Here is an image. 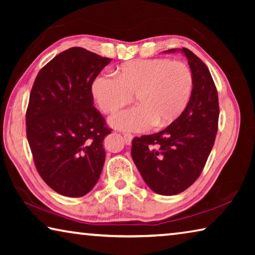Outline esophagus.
<instances>
[{"mask_svg": "<svg viewBox=\"0 0 255 255\" xmlns=\"http://www.w3.org/2000/svg\"><path fill=\"white\" fill-rule=\"evenodd\" d=\"M124 140H125V143H126L127 145H130L131 144V140H132V135H131V133H128V132L124 133Z\"/></svg>", "mask_w": 255, "mask_h": 255, "instance_id": "1", "label": "esophagus"}]
</instances>
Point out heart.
Wrapping results in <instances>:
<instances>
[{"instance_id":"b5f03b06","label":"heart","mask_w":255,"mask_h":255,"mask_svg":"<svg viewBox=\"0 0 255 255\" xmlns=\"http://www.w3.org/2000/svg\"><path fill=\"white\" fill-rule=\"evenodd\" d=\"M192 91L191 68L169 58L127 62L117 67L115 77L100 75L91 86L94 101L105 114H116L133 97L136 107L110 118L112 127L130 131L174 123L188 107Z\"/></svg>"}]
</instances>
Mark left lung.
I'll return each mask as SVG.
<instances>
[{
	"instance_id": "left-lung-1",
	"label": "left lung",
	"mask_w": 255,
	"mask_h": 255,
	"mask_svg": "<svg viewBox=\"0 0 255 255\" xmlns=\"http://www.w3.org/2000/svg\"><path fill=\"white\" fill-rule=\"evenodd\" d=\"M180 50L193 74L188 107L162 131L131 141V157L141 178L162 196L178 195L199 178L218 129V94L208 67L191 50Z\"/></svg>"
}]
</instances>
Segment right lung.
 <instances>
[{
	"label": "right lung",
	"instance_id": "right-lung-1",
	"mask_svg": "<svg viewBox=\"0 0 255 255\" xmlns=\"http://www.w3.org/2000/svg\"><path fill=\"white\" fill-rule=\"evenodd\" d=\"M110 62L72 47L34 80L25 114L28 143L38 173L59 195L84 196L100 178L103 139L111 129L93 106L91 86Z\"/></svg>",
	"mask_w": 255,
	"mask_h": 255
}]
</instances>
